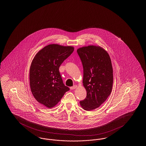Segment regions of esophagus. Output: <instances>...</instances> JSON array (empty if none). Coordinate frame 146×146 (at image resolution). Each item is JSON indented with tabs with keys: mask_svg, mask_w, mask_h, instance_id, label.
Returning a JSON list of instances; mask_svg holds the SVG:
<instances>
[{
	"mask_svg": "<svg viewBox=\"0 0 146 146\" xmlns=\"http://www.w3.org/2000/svg\"><path fill=\"white\" fill-rule=\"evenodd\" d=\"M77 87V86L76 85H74V86H73L72 87H70V89L71 90H74V89H75Z\"/></svg>",
	"mask_w": 146,
	"mask_h": 146,
	"instance_id": "1",
	"label": "esophagus"
}]
</instances>
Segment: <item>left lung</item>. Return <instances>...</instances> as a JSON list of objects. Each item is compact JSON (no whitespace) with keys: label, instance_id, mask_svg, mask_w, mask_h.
I'll return each instance as SVG.
<instances>
[{"label":"left lung","instance_id":"obj_1","mask_svg":"<svg viewBox=\"0 0 146 146\" xmlns=\"http://www.w3.org/2000/svg\"><path fill=\"white\" fill-rule=\"evenodd\" d=\"M77 52L83 66V84L87 91L86 98L80 104L84 110L89 111L99 108L111 93L112 62L108 53L101 47H83Z\"/></svg>","mask_w":146,"mask_h":146}]
</instances>
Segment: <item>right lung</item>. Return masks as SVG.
<instances>
[{"label":"right lung","mask_w":146,"mask_h":146,"mask_svg":"<svg viewBox=\"0 0 146 146\" xmlns=\"http://www.w3.org/2000/svg\"><path fill=\"white\" fill-rule=\"evenodd\" d=\"M72 46L50 44L36 54L30 69V84L37 102L48 108L56 106L69 90L63 83L60 66L74 52Z\"/></svg>","instance_id":"1"}]
</instances>
